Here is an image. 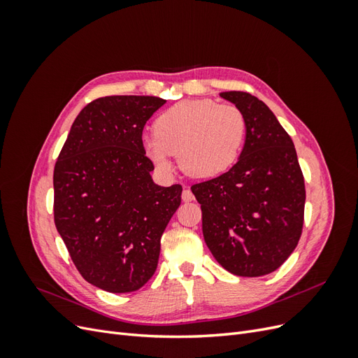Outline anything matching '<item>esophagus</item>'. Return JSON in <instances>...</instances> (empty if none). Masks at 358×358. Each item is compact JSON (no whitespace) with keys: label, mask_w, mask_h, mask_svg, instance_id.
<instances>
[{"label":"esophagus","mask_w":358,"mask_h":358,"mask_svg":"<svg viewBox=\"0 0 358 358\" xmlns=\"http://www.w3.org/2000/svg\"><path fill=\"white\" fill-rule=\"evenodd\" d=\"M182 200L183 201H192L194 200V194L191 192L189 188H185L182 191Z\"/></svg>","instance_id":"esophagus-1"}]
</instances>
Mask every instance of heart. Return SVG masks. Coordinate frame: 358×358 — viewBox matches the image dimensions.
Wrapping results in <instances>:
<instances>
[{"label": "heart", "instance_id": "b5f03b06", "mask_svg": "<svg viewBox=\"0 0 358 358\" xmlns=\"http://www.w3.org/2000/svg\"><path fill=\"white\" fill-rule=\"evenodd\" d=\"M154 134L145 140V154L162 170L179 154L183 171L194 178H215L234 166L246 134L243 113L233 104L213 100L179 101L162 112Z\"/></svg>", "mask_w": 358, "mask_h": 358}]
</instances>
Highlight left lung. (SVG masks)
<instances>
[{"label":"left lung","instance_id":"1","mask_svg":"<svg viewBox=\"0 0 358 358\" xmlns=\"http://www.w3.org/2000/svg\"><path fill=\"white\" fill-rule=\"evenodd\" d=\"M220 95L245 116V146L229 171L191 191L216 262L237 276H264L282 266L300 241L305 179L294 143L262 100L242 91Z\"/></svg>","mask_w":358,"mask_h":358}]
</instances>
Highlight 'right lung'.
<instances>
[{
	"label": "right lung",
	"instance_id": "right-lung-1",
	"mask_svg": "<svg viewBox=\"0 0 358 358\" xmlns=\"http://www.w3.org/2000/svg\"><path fill=\"white\" fill-rule=\"evenodd\" d=\"M166 100L101 96L74 119L53 170V218L76 268L109 292L152 278L161 236L180 204V185L158 187L143 128Z\"/></svg>",
	"mask_w": 358,
	"mask_h": 358
}]
</instances>
